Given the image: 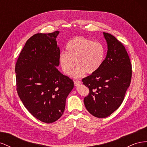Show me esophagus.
Listing matches in <instances>:
<instances>
[{
  "label": "esophagus",
  "mask_w": 147,
  "mask_h": 147,
  "mask_svg": "<svg viewBox=\"0 0 147 147\" xmlns=\"http://www.w3.org/2000/svg\"><path fill=\"white\" fill-rule=\"evenodd\" d=\"M82 84V82L79 81V80H75L74 81V84L75 86H78V85H80V84Z\"/></svg>",
  "instance_id": "obj_1"
}]
</instances>
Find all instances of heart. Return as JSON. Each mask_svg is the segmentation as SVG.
<instances>
[{
  "mask_svg": "<svg viewBox=\"0 0 147 147\" xmlns=\"http://www.w3.org/2000/svg\"><path fill=\"white\" fill-rule=\"evenodd\" d=\"M65 53H61L59 63L64 73L72 75L75 63L77 67L74 76L80 77L86 72H96L102 65L105 57V48L99 42H93L83 37H75L65 45Z\"/></svg>",
  "mask_w": 147,
  "mask_h": 147,
  "instance_id": "b5f03b06",
  "label": "heart"
}]
</instances>
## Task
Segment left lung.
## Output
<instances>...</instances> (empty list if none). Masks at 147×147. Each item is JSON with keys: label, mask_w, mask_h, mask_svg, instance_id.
I'll return each instance as SVG.
<instances>
[{"label": "left lung", "mask_w": 147, "mask_h": 147, "mask_svg": "<svg viewBox=\"0 0 147 147\" xmlns=\"http://www.w3.org/2000/svg\"><path fill=\"white\" fill-rule=\"evenodd\" d=\"M103 34L108 47L105 59L96 72L82 80L90 90L84 99V105L99 118L109 117L121 105L132 77V65L125 48L113 35Z\"/></svg>", "instance_id": "left-lung-1"}]
</instances>
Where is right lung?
Masks as SVG:
<instances>
[{
  "instance_id": "obj_1",
  "label": "right lung",
  "mask_w": 147,
  "mask_h": 147,
  "mask_svg": "<svg viewBox=\"0 0 147 147\" xmlns=\"http://www.w3.org/2000/svg\"><path fill=\"white\" fill-rule=\"evenodd\" d=\"M59 31L38 33L26 42L15 65L16 91L25 107L40 121L51 123L63 115L74 82L62 74Z\"/></svg>"
}]
</instances>
